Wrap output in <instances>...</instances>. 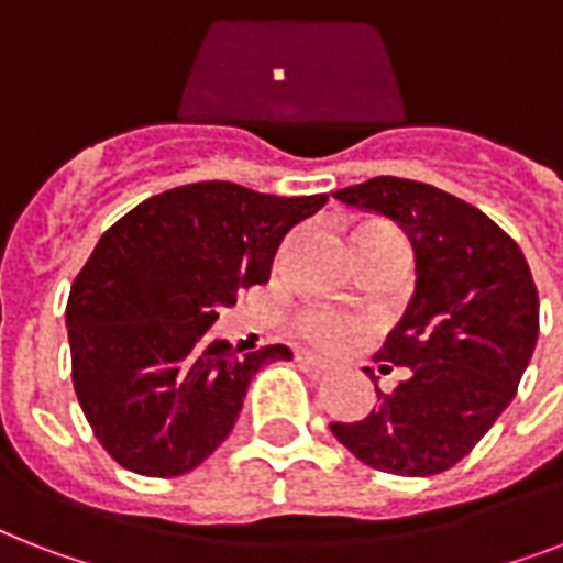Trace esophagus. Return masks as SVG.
I'll return each mask as SVG.
<instances>
[{
    "label": "esophagus",
    "mask_w": 563,
    "mask_h": 563,
    "mask_svg": "<svg viewBox=\"0 0 563 563\" xmlns=\"http://www.w3.org/2000/svg\"><path fill=\"white\" fill-rule=\"evenodd\" d=\"M295 360H298L300 368L312 371V374H324V371L330 368V362L321 360V356H316V353H298Z\"/></svg>",
    "instance_id": "obj_1"
}]
</instances>
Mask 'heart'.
<instances>
[{
  "label": "heart",
  "mask_w": 563,
  "mask_h": 563,
  "mask_svg": "<svg viewBox=\"0 0 563 563\" xmlns=\"http://www.w3.org/2000/svg\"><path fill=\"white\" fill-rule=\"evenodd\" d=\"M300 330L309 342L321 344V347H335L342 344L351 333V324L344 318L333 316V312H307L300 318Z\"/></svg>",
  "instance_id": "heart-1"
}]
</instances>
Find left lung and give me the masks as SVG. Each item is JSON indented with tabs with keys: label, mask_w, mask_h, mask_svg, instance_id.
Wrapping results in <instances>:
<instances>
[{
	"label": "left lung",
	"mask_w": 563,
	"mask_h": 563,
	"mask_svg": "<svg viewBox=\"0 0 563 563\" xmlns=\"http://www.w3.org/2000/svg\"><path fill=\"white\" fill-rule=\"evenodd\" d=\"M409 236L415 291L379 362L406 371L356 423H330L360 462L432 476L471 453L515 400L538 344V289L523 251L482 210L444 189L371 178L333 192ZM379 371H391L379 365Z\"/></svg>",
	"instance_id": "obj_1"
}]
</instances>
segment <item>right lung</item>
Masks as SVG:
<instances>
[{"mask_svg": "<svg viewBox=\"0 0 563 563\" xmlns=\"http://www.w3.org/2000/svg\"><path fill=\"white\" fill-rule=\"evenodd\" d=\"M327 195L201 180L136 203L99 239L66 303L73 385L99 444L140 476H180L230 435L256 371L286 344L236 356L210 333L268 283L283 236Z\"/></svg>", "mask_w": 563, "mask_h": 563, "instance_id": "1", "label": "right lung"}]
</instances>
